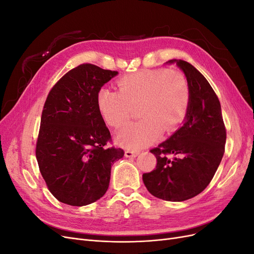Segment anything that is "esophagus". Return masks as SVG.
<instances>
[{"mask_svg":"<svg viewBox=\"0 0 254 254\" xmlns=\"http://www.w3.org/2000/svg\"><path fill=\"white\" fill-rule=\"evenodd\" d=\"M139 155V151H133V150H126L125 151V157L127 158H135Z\"/></svg>","mask_w":254,"mask_h":254,"instance_id":"obj_1","label":"esophagus"}]
</instances>
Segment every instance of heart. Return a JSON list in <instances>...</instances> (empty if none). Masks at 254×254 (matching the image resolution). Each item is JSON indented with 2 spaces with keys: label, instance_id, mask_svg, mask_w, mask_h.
Segmentation results:
<instances>
[{
  "label": "heart",
  "instance_id": "heart-1",
  "mask_svg": "<svg viewBox=\"0 0 254 254\" xmlns=\"http://www.w3.org/2000/svg\"><path fill=\"white\" fill-rule=\"evenodd\" d=\"M119 91L102 88L97 93V109L109 126L119 129L140 107L143 120L123 128L117 142L129 149H141L155 142L162 130L172 132L187 118L190 87L180 72L164 68L129 74L118 82Z\"/></svg>",
  "mask_w": 254,
  "mask_h": 254
}]
</instances>
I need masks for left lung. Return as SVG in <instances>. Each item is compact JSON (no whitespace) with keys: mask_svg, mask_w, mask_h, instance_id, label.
<instances>
[{"mask_svg":"<svg viewBox=\"0 0 254 254\" xmlns=\"http://www.w3.org/2000/svg\"><path fill=\"white\" fill-rule=\"evenodd\" d=\"M186 75L190 106L182 127L150 150L157 166L143 174L149 193L167 201H184L209 186L225 152L226 127L219 99L211 84L196 67L184 60H170ZM167 154L174 156L168 159Z\"/></svg>","mask_w":254,"mask_h":254,"instance_id":"obj_1","label":"left lung"}]
</instances>
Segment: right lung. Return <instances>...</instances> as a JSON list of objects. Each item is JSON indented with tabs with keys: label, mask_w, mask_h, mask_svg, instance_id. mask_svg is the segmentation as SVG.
<instances>
[{
	"label": "right lung",
	"mask_w": 254,
	"mask_h": 254,
	"mask_svg": "<svg viewBox=\"0 0 254 254\" xmlns=\"http://www.w3.org/2000/svg\"><path fill=\"white\" fill-rule=\"evenodd\" d=\"M119 73L83 64L52 88L36 145L40 173L53 196L74 206L98 200L108 190L122 148L106 147L111 134L97 109V93Z\"/></svg>",
	"instance_id": "right-lung-1"
}]
</instances>
